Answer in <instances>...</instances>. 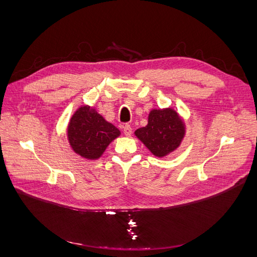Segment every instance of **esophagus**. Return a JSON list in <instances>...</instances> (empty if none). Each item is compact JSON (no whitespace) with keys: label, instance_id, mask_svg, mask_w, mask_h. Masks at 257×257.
Returning a JSON list of instances; mask_svg holds the SVG:
<instances>
[{"label":"esophagus","instance_id":"1","mask_svg":"<svg viewBox=\"0 0 257 257\" xmlns=\"http://www.w3.org/2000/svg\"><path fill=\"white\" fill-rule=\"evenodd\" d=\"M123 133L125 136H131L132 135V127L131 125H128V124H125L123 127Z\"/></svg>","mask_w":257,"mask_h":257}]
</instances>
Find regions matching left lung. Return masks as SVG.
I'll return each instance as SVG.
<instances>
[{
    "label": "left lung",
    "instance_id": "8db88e82",
    "mask_svg": "<svg viewBox=\"0 0 257 257\" xmlns=\"http://www.w3.org/2000/svg\"><path fill=\"white\" fill-rule=\"evenodd\" d=\"M135 135L155 157H165L180 145L184 125L177 112L170 108L150 112L148 125L138 128Z\"/></svg>",
    "mask_w": 257,
    "mask_h": 257
}]
</instances>
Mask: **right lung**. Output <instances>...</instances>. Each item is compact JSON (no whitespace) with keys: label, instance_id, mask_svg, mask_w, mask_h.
<instances>
[{"label":"right lung","instance_id":"1","mask_svg":"<svg viewBox=\"0 0 257 257\" xmlns=\"http://www.w3.org/2000/svg\"><path fill=\"white\" fill-rule=\"evenodd\" d=\"M119 135L118 128L88 106L80 107L68 125V141L74 151L89 160L98 159Z\"/></svg>","mask_w":257,"mask_h":257}]
</instances>
